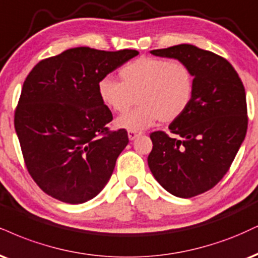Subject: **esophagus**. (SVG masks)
I'll return each mask as SVG.
<instances>
[{"instance_id": "esophagus-1", "label": "esophagus", "mask_w": 258, "mask_h": 258, "mask_svg": "<svg viewBox=\"0 0 258 258\" xmlns=\"http://www.w3.org/2000/svg\"><path fill=\"white\" fill-rule=\"evenodd\" d=\"M127 135H128L130 141H133V139L137 138L138 136H141V132H138V131H132V130H130V131L127 132Z\"/></svg>"}]
</instances>
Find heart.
<instances>
[{
    "label": "heart",
    "instance_id": "obj_1",
    "mask_svg": "<svg viewBox=\"0 0 258 258\" xmlns=\"http://www.w3.org/2000/svg\"><path fill=\"white\" fill-rule=\"evenodd\" d=\"M121 82L105 76L98 82L101 101L115 113H131L115 121L121 128L141 131L157 120L172 122L190 107L195 77L187 63L162 57H139L120 70Z\"/></svg>",
    "mask_w": 258,
    "mask_h": 258
}]
</instances>
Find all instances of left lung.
<instances>
[{"label":"left lung","instance_id":"obj_1","mask_svg":"<svg viewBox=\"0 0 258 258\" xmlns=\"http://www.w3.org/2000/svg\"><path fill=\"white\" fill-rule=\"evenodd\" d=\"M184 61L195 77L190 107L163 131L150 135L148 164L155 179L180 198L213 188L228 172L247 130L245 89L229 62L212 51L179 44L150 51Z\"/></svg>","mask_w":258,"mask_h":258}]
</instances>
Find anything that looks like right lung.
Wrapping results in <instances>:
<instances>
[{
  "mask_svg": "<svg viewBox=\"0 0 258 258\" xmlns=\"http://www.w3.org/2000/svg\"><path fill=\"white\" fill-rule=\"evenodd\" d=\"M137 55L79 46L39 61L26 77L14 127L26 168L46 195L79 204L107 185L128 136L108 128L113 114L97 85Z\"/></svg>",
  "mask_w": 258,
  "mask_h": 258,
  "instance_id": "obj_1",
  "label": "right lung"
}]
</instances>
